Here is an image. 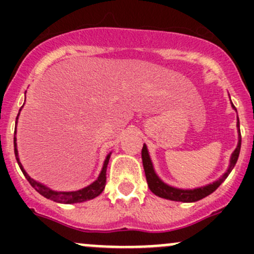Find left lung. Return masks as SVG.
Returning a JSON list of instances; mask_svg holds the SVG:
<instances>
[{
  "mask_svg": "<svg viewBox=\"0 0 254 254\" xmlns=\"http://www.w3.org/2000/svg\"><path fill=\"white\" fill-rule=\"evenodd\" d=\"M232 107H234L235 109L234 104H232ZM237 127H238V143H237L236 150L232 152L231 160H230V166L229 168H227L226 172L221 176V178L215 181L214 183L207 184L205 187H200V188H195V189H178V188H175V187L168 186V184H166L165 182L161 181V179L158 178V176L156 175L155 170H153V166H152V162H151L150 155H148L147 147H146V145L143 143V147L141 151L142 165H143V170H145L146 181H147L150 190L152 191L153 194H156L157 196H160V198H165V199H168V200H175V201H183V203H194V201H198L200 200V199L210 195L212 191H215L217 188H219L220 184L227 178V176L231 173L232 168H234L235 165H236L238 160V155H240V150H241V132H240V120H238V118H237Z\"/></svg>",
  "mask_w": 254,
  "mask_h": 254,
  "instance_id": "left-lung-1",
  "label": "left lung"
}]
</instances>
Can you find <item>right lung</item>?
<instances>
[{
  "label": "right lung",
  "instance_id": "1",
  "mask_svg": "<svg viewBox=\"0 0 254 254\" xmlns=\"http://www.w3.org/2000/svg\"><path fill=\"white\" fill-rule=\"evenodd\" d=\"M20 109H19V112H20ZM18 115H17V119H18ZM16 124H17V122H16ZM16 130H17V127H16ZM13 141H14V155H16L17 162H18V165H19L20 170H22L23 175H24L25 178H27V181L29 182L30 186H32L33 188L38 191V193L42 194V195L45 196L47 199H50V200L56 201V203H63V204L82 203V201H87V200H91V199L96 198V196H98L99 194L103 191L104 187H106V182H107V166H108L109 158H111L112 152L107 156L106 161H104L103 168H102L98 178H97L93 183L89 184L88 187H86V188H82V189H79V190H76V191H55V190H51L50 188H48V187L44 186V184L39 183V182H37V181H34L33 178H30L29 175L25 172L24 168H23V166H22V163L19 162V157H18L16 131H14Z\"/></svg>",
  "mask_w": 254,
  "mask_h": 254
}]
</instances>
